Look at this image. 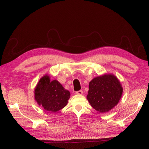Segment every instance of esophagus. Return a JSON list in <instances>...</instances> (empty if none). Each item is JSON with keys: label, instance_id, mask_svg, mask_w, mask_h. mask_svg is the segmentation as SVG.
Returning a JSON list of instances; mask_svg holds the SVG:
<instances>
[{"label": "esophagus", "instance_id": "esophagus-1", "mask_svg": "<svg viewBox=\"0 0 149 149\" xmlns=\"http://www.w3.org/2000/svg\"><path fill=\"white\" fill-rule=\"evenodd\" d=\"M76 94H79V95H81V94H83V91H82V90H79V91H76Z\"/></svg>", "mask_w": 149, "mask_h": 149}]
</instances>
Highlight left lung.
Instances as JSON below:
<instances>
[{
    "label": "left lung",
    "mask_w": 149,
    "mask_h": 149,
    "mask_svg": "<svg viewBox=\"0 0 149 149\" xmlns=\"http://www.w3.org/2000/svg\"><path fill=\"white\" fill-rule=\"evenodd\" d=\"M123 90L115 76L104 74L94 78L89 83L87 100L97 111L107 112L118 104Z\"/></svg>",
    "instance_id": "8db88e82"
}]
</instances>
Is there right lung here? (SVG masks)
Segmentation results:
<instances>
[{
    "label": "right lung",
    "mask_w": 149,
    "mask_h": 149,
    "mask_svg": "<svg viewBox=\"0 0 149 149\" xmlns=\"http://www.w3.org/2000/svg\"><path fill=\"white\" fill-rule=\"evenodd\" d=\"M70 93L56 80L50 81L45 75L40 79L35 89V99L45 110L56 112L65 107Z\"/></svg>",
    "instance_id": "obj_1"
}]
</instances>
